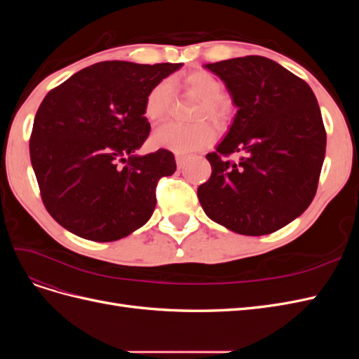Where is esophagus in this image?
Here are the masks:
<instances>
[{
    "instance_id": "1",
    "label": "esophagus",
    "mask_w": 359,
    "mask_h": 359,
    "mask_svg": "<svg viewBox=\"0 0 359 359\" xmlns=\"http://www.w3.org/2000/svg\"><path fill=\"white\" fill-rule=\"evenodd\" d=\"M175 160H177V166H178V169H182V168H184V165H186V160H187V157H184V156H177V157H175Z\"/></svg>"
}]
</instances>
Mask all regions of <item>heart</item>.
Here are the masks:
<instances>
[{"label":"heart","instance_id":"obj_1","mask_svg":"<svg viewBox=\"0 0 359 359\" xmlns=\"http://www.w3.org/2000/svg\"><path fill=\"white\" fill-rule=\"evenodd\" d=\"M184 90L199 99V104L193 114V119L206 118L211 123L220 126L229 118L231 106L222 95L223 85L214 74L196 70L182 78ZM173 93L169 81H160L145 97L144 115L149 123H158L169 114ZM215 139L214 128L205 121L182 126L166 123L160 126L151 137V142L157 148L170 149L177 154H189L212 144Z\"/></svg>","mask_w":359,"mask_h":359}]
</instances>
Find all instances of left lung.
Segmentation results:
<instances>
[{
	"label": "left lung",
	"instance_id": "8db88e82",
	"mask_svg": "<svg viewBox=\"0 0 359 359\" xmlns=\"http://www.w3.org/2000/svg\"><path fill=\"white\" fill-rule=\"evenodd\" d=\"M226 83L238 112L206 154L211 177L198 189L205 214L227 229L273 233L309 208L318 190L327 132L309 83L276 61L248 55L205 66ZM240 152L242 158H226Z\"/></svg>",
	"mask_w": 359,
	"mask_h": 359
}]
</instances>
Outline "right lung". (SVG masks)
Segmentation results:
<instances>
[{
	"mask_svg": "<svg viewBox=\"0 0 359 359\" xmlns=\"http://www.w3.org/2000/svg\"><path fill=\"white\" fill-rule=\"evenodd\" d=\"M182 64L104 61L50 90L34 118L29 157L45 208L85 240L111 243L144 226L157 182L177 169L169 149L136 156L151 126L145 97Z\"/></svg>",
	"mask_w": 359,
	"mask_h": 359,
	"instance_id": "add662e5",
	"label": "right lung"
}]
</instances>
